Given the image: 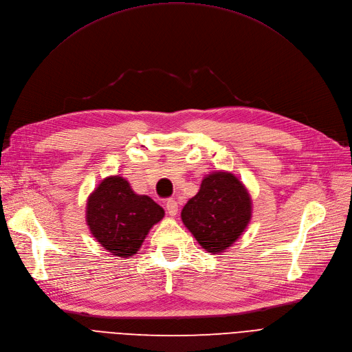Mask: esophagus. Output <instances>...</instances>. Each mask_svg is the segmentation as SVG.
I'll return each mask as SVG.
<instances>
[{
  "instance_id": "34e87169",
  "label": "esophagus",
  "mask_w": 352,
  "mask_h": 352,
  "mask_svg": "<svg viewBox=\"0 0 352 352\" xmlns=\"http://www.w3.org/2000/svg\"><path fill=\"white\" fill-rule=\"evenodd\" d=\"M164 206H166L167 213H169L170 216H176V213H177V210H179V206H177V202H176L175 199H167Z\"/></svg>"
}]
</instances>
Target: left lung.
I'll return each instance as SVG.
<instances>
[{
  "instance_id": "left-lung-1",
  "label": "left lung",
  "mask_w": 352,
  "mask_h": 352,
  "mask_svg": "<svg viewBox=\"0 0 352 352\" xmlns=\"http://www.w3.org/2000/svg\"><path fill=\"white\" fill-rule=\"evenodd\" d=\"M252 216V202L242 182L228 172L208 175L182 210V221L210 254L238 241Z\"/></svg>"
}]
</instances>
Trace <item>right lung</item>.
Segmentation results:
<instances>
[{
    "label": "right lung",
    "instance_id": "1",
    "mask_svg": "<svg viewBox=\"0 0 352 352\" xmlns=\"http://www.w3.org/2000/svg\"><path fill=\"white\" fill-rule=\"evenodd\" d=\"M164 216L153 199L133 192L122 176L106 177L87 200L91 235L116 256L138 254L150 228Z\"/></svg>",
    "mask_w": 352,
    "mask_h": 352
}]
</instances>
